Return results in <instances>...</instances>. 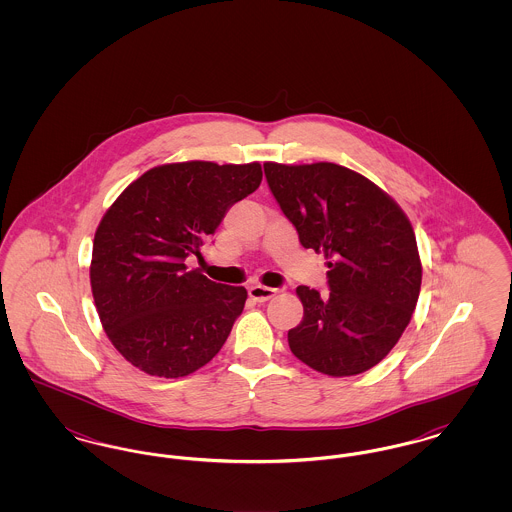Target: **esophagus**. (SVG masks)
Wrapping results in <instances>:
<instances>
[{
    "label": "esophagus",
    "instance_id": "esophagus-1",
    "mask_svg": "<svg viewBox=\"0 0 512 512\" xmlns=\"http://www.w3.org/2000/svg\"><path fill=\"white\" fill-rule=\"evenodd\" d=\"M278 293L276 288H268V286H261V284H255L249 288V297L255 299V301H268L270 297H274Z\"/></svg>",
    "mask_w": 512,
    "mask_h": 512
}]
</instances>
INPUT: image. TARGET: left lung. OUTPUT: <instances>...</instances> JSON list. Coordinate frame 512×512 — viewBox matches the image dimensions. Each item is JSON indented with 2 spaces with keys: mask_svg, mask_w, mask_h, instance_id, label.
<instances>
[{
  "mask_svg": "<svg viewBox=\"0 0 512 512\" xmlns=\"http://www.w3.org/2000/svg\"><path fill=\"white\" fill-rule=\"evenodd\" d=\"M265 176L301 245L324 253L328 267L330 293L295 290L303 320L288 332L293 355L334 378L378 365L411 322L422 284L407 215L336 163H265Z\"/></svg>",
  "mask_w": 512,
  "mask_h": 512,
  "instance_id": "obj_1",
  "label": "left lung"
}]
</instances>
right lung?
<instances>
[{
  "instance_id": "1",
  "label": "right lung",
  "mask_w": 512,
  "mask_h": 512,
  "mask_svg": "<svg viewBox=\"0 0 512 512\" xmlns=\"http://www.w3.org/2000/svg\"><path fill=\"white\" fill-rule=\"evenodd\" d=\"M263 180L259 163L186 161L136 178L99 222L90 284L101 326L130 365L182 378L207 365L244 311V286L197 268L201 245L226 211Z\"/></svg>"
}]
</instances>
